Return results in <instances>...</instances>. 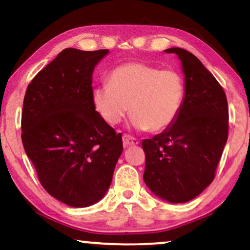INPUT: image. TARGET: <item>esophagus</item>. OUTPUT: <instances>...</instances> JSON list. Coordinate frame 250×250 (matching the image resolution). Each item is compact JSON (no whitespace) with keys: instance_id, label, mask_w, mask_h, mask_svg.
Here are the masks:
<instances>
[{"instance_id":"obj_1","label":"esophagus","mask_w":250,"mask_h":250,"mask_svg":"<svg viewBox=\"0 0 250 250\" xmlns=\"http://www.w3.org/2000/svg\"><path fill=\"white\" fill-rule=\"evenodd\" d=\"M123 143H124V146H136L139 145L140 141L138 139L133 138L131 135H123Z\"/></svg>"}]
</instances>
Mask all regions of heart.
<instances>
[{
	"label": "heart",
	"mask_w": 250,
	"mask_h": 250,
	"mask_svg": "<svg viewBox=\"0 0 250 250\" xmlns=\"http://www.w3.org/2000/svg\"><path fill=\"white\" fill-rule=\"evenodd\" d=\"M184 93L183 78L177 71L129 62L115 68L109 83L94 88L92 100L99 116L108 124L121 123L131 109L133 128L162 132L179 117Z\"/></svg>",
	"instance_id": "obj_1"
}]
</instances>
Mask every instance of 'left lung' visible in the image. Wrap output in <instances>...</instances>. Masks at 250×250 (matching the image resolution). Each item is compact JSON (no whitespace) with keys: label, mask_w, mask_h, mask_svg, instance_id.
Segmentation results:
<instances>
[{"label":"left lung","mask_w":250,"mask_h":250,"mask_svg":"<svg viewBox=\"0 0 250 250\" xmlns=\"http://www.w3.org/2000/svg\"><path fill=\"white\" fill-rule=\"evenodd\" d=\"M184 74V100L175 123L142 141L146 186L160 199L187 203L213 182L228 141L229 109L223 88L189 51L170 47Z\"/></svg>","instance_id":"8db88e82"}]
</instances>
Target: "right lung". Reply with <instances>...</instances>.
I'll list each match as a JSON object with an SVG mask.
<instances>
[{"mask_svg":"<svg viewBox=\"0 0 250 250\" xmlns=\"http://www.w3.org/2000/svg\"><path fill=\"white\" fill-rule=\"evenodd\" d=\"M109 50L68 47L34 77L23 99L22 145L41 184L70 207L105 196L123 152L116 134L95 110L92 75Z\"/></svg>","mask_w":250,"mask_h":250,"instance_id":"1","label":"right lung"}]
</instances>
